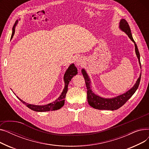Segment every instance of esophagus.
I'll return each instance as SVG.
<instances>
[{"instance_id":"obj_1","label":"esophagus","mask_w":149,"mask_h":149,"mask_svg":"<svg viewBox=\"0 0 149 149\" xmlns=\"http://www.w3.org/2000/svg\"><path fill=\"white\" fill-rule=\"evenodd\" d=\"M84 64V59L81 57L77 58L76 60V65L77 66H82Z\"/></svg>"}]
</instances>
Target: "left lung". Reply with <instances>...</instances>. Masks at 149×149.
Segmentation results:
<instances>
[{
    "instance_id": "obj_1",
    "label": "left lung",
    "mask_w": 149,
    "mask_h": 149,
    "mask_svg": "<svg viewBox=\"0 0 149 149\" xmlns=\"http://www.w3.org/2000/svg\"><path fill=\"white\" fill-rule=\"evenodd\" d=\"M120 29L126 33L128 37L130 38V40L134 43L135 45V53L138 59L139 64L141 69V65L140 62V55L138 49L136 44L135 43L134 38L132 37V35L131 33V30L128 23L125 19H121L120 22ZM81 72L84 77V79L86 82V86L87 87V98L89 104L96 109L99 110H109V111H114L120 108L122 106H123L125 103L127 102V101L134 94V93L137 90L139 82L141 80V72L140 73L139 77L137 79L136 83L134 84L130 89H129L126 92H125L121 95H120L117 97L113 98H103L101 97L93 92L92 90L91 86V81L90 78L87 74L86 71L84 69H82Z\"/></svg>"
}]
</instances>
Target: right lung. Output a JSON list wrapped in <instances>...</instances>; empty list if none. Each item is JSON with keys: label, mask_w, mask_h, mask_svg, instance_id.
<instances>
[{"label": "right lung", "mask_w": 149, "mask_h": 149, "mask_svg": "<svg viewBox=\"0 0 149 149\" xmlns=\"http://www.w3.org/2000/svg\"><path fill=\"white\" fill-rule=\"evenodd\" d=\"M18 22H19V20H17L13 26L11 39H12V38L14 36V34L15 33V28L18 23ZM77 74H78L77 68L75 67L74 64L72 63L71 65H70L68 67V68L67 69V70H66V72L64 75V77H63V80L65 81L64 89L62 91L60 97L57 100L53 101L52 103H49V104H46V105L31 104L26 103V102H25V101H23V100L20 99L17 96V97L22 101L23 104H25L28 108L31 109V110L36 111V112H47V111H52L58 110V109H60L61 107L64 106L65 101V98L66 97V93L68 92V84L69 83V81L71 80L72 78L74 76L76 75ZM14 93L15 94V93Z\"/></svg>", "instance_id": "right-lung-1"}]
</instances>
